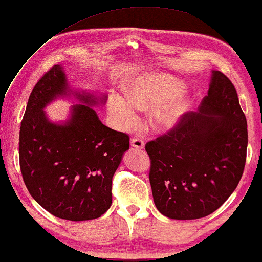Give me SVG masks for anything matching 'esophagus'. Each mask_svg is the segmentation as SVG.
<instances>
[{
  "label": "esophagus",
  "mask_w": 262,
  "mask_h": 262,
  "mask_svg": "<svg viewBox=\"0 0 262 262\" xmlns=\"http://www.w3.org/2000/svg\"><path fill=\"white\" fill-rule=\"evenodd\" d=\"M130 144L136 149H143L144 148V142H143L142 139H138V138L132 139Z\"/></svg>",
  "instance_id": "1"
}]
</instances>
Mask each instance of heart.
<instances>
[{"instance_id": "b5f03b06", "label": "heart", "mask_w": 262, "mask_h": 262, "mask_svg": "<svg viewBox=\"0 0 262 262\" xmlns=\"http://www.w3.org/2000/svg\"><path fill=\"white\" fill-rule=\"evenodd\" d=\"M182 91V86L169 77L141 78L128 89V100L121 97L111 99L110 113L120 128L129 129L139 121L138 110H150L167 102L151 114L152 127L157 130H167L177 124L189 108L186 99L178 98L168 101L180 95Z\"/></svg>"}]
</instances>
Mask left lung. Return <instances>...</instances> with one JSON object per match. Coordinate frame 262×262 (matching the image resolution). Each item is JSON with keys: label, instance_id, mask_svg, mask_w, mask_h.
Masks as SVG:
<instances>
[{"label": "left lung", "instance_id": "left-lung-1", "mask_svg": "<svg viewBox=\"0 0 262 262\" xmlns=\"http://www.w3.org/2000/svg\"><path fill=\"white\" fill-rule=\"evenodd\" d=\"M199 112H186L171 129L146 143L149 181L157 210L171 219L214 212L243 176L247 121L232 81L221 71Z\"/></svg>", "mask_w": 262, "mask_h": 262}]
</instances>
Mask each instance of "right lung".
I'll return each instance as SVG.
<instances>
[{
  "mask_svg": "<svg viewBox=\"0 0 262 262\" xmlns=\"http://www.w3.org/2000/svg\"><path fill=\"white\" fill-rule=\"evenodd\" d=\"M66 92L59 65L32 89L20 122L19 168L28 191L48 212L72 222L90 221L111 207L112 180L129 149V135L105 126L89 106L95 103L90 95L78 94L89 105L73 106L68 123L50 122L43 108Z\"/></svg>",
  "mask_w": 262,
  "mask_h": 262,
  "instance_id": "add662e5",
  "label": "right lung"
}]
</instances>
